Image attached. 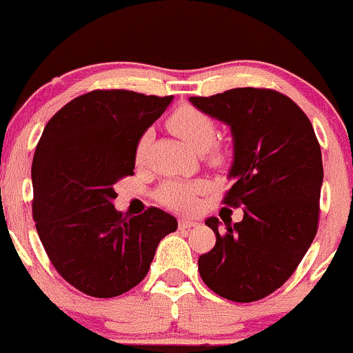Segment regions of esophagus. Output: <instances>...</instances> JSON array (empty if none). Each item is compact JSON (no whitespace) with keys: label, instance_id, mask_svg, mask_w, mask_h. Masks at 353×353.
<instances>
[{"label":"esophagus","instance_id":"obj_1","mask_svg":"<svg viewBox=\"0 0 353 353\" xmlns=\"http://www.w3.org/2000/svg\"><path fill=\"white\" fill-rule=\"evenodd\" d=\"M178 226H180V230H192V228L199 226V221H195V219H180Z\"/></svg>","mask_w":353,"mask_h":353}]
</instances>
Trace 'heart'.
<instances>
[{
    "label": "heart",
    "instance_id": "b5f03b06",
    "mask_svg": "<svg viewBox=\"0 0 353 353\" xmlns=\"http://www.w3.org/2000/svg\"><path fill=\"white\" fill-rule=\"evenodd\" d=\"M170 130L185 141L190 150L205 152L216 143L217 129L216 123L207 114L195 107H180L173 112L168 121ZM151 134L146 132L141 136L136 148V159L141 161L150 146ZM214 159H221V154H214ZM205 190V183L202 181H170L159 190V201L165 205L176 210H190L195 203V197Z\"/></svg>",
    "mask_w": 353,
    "mask_h": 353
}]
</instances>
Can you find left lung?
I'll return each instance as SVG.
<instances>
[{
    "mask_svg": "<svg viewBox=\"0 0 353 353\" xmlns=\"http://www.w3.org/2000/svg\"><path fill=\"white\" fill-rule=\"evenodd\" d=\"M190 103L226 123L232 136L224 203L243 207V221L209 217L216 246L199 258L209 289L252 303L279 289L306 255L318 231L321 148L310 119L289 97L265 88H234Z\"/></svg>",
    "mask_w": 353,
    "mask_h": 353,
    "instance_id": "8db88e82",
    "label": "left lung"
}]
</instances>
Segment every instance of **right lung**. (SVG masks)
Masks as SVG:
<instances>
[{"label": "right lung", "mask_w": 353, "mask_h": 353, "mask_svg": "<svg viewBox=\"0 0 353 353\" xmlns=\"http://www.w3.org/2000/svg\"><path fill=\"white\" fill-rule=\"evenodd\" d=\"M173 97L95 90L64 105L43 129L32 161L35 228L61 277L93 297H115L146 277L172 214L150 207L122 216L114 185L134 175L141 136Z\"/></svg>", "instance_id": "right-lung-1"}]
</instances>
